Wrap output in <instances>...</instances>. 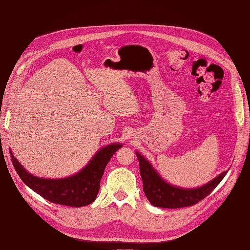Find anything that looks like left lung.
I'll return each mask as SVG.
<instances>
[{"instance_id":"obj_1","label":"left lung","mask_w":250,"mask_h":250,"mask_svg":"<svg viewBox=\"0 0 250 250\" xmlns=\"http://www.w3.org/2000/svg\"><path fill=\"white\" fill-rule=\"evenodd\" d=\"M140 164L143 190L149 202L154 207L164 208H179L194 206L207 197L221 183L228 171L219 174L208 184L195 188H184L172 186L164 180L141 153L135 152Z\"/></svg>"}]
</instances>
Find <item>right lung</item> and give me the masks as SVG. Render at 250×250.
<instances>
[{"label": "right lung", "instance_id": "obj_1", "mask_svg": "<svg viewBox=\"0 0 250 250\" xmlns=\"http://www.w3.org/2000/svg\"><path fill=\"white\" fill-rule=\"evenodd\" d=\"M121 147L122 144L115 143L101 148L80 172L70 177L57 179L34 176L22 167L11 151L10 156L19 176L31 190L50 202L80 208L95 201L105 167Z\"/></svg>", "mask_w": 250, "mask_h": 250}]
</instances>
